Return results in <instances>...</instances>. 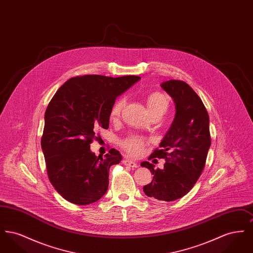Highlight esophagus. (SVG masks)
I'll return each mask as SVG.
<instances>
[{
  "instance_id": "esophagus-1",
  "label": "esophagus",
  "mask_w": 253,
  "mask_h": 253,
  "mask_svg": "<svg viewBox=\"0 0 253 253\" xmlns=\"http://www.w3.org/2000/svg\"><path fill=\"white\" fill-rule=\"evenodd\" d=\"M123 164L128 166V167H131V168H136L137 167V163L132 161V160H130V159H124Z\"/></svg>"
}]
</instances>
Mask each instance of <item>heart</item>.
<instances>
[{
  "instance_id": "b5f03b06",
  "label": "heart",
  "mask_w": 253,
  "mask_h": 253,
  "mask_svg": "<svg viewBox=\"0 0 253 253\" xmlns=\"http://www.w3.org/2000/svg\"><path fill=\"white\" fill-rule=\"evenodd\" d=\"M125 104V98L121 97L119 98L115 104L113 105L111 110V118L115 119L118 118L121 114V109ZM168 98L162 93H153L147 98V108L149 112L161 110L166 111L168 108ZM143 139L138 136H132L124 141L123 147L132 155H138L141 151V148L143 146Z\"/></svg>"
}]
</instances>
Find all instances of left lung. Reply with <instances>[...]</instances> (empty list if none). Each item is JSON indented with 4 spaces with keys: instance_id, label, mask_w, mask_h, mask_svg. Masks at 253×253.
Wrapping results in <instances>:
<instances>
[{
    "instance_id": "8db88e82",
    "label": "left lung",
    "mask_w": 253,
    "mask_h": 253,
    "mask_svg": "<svg viewBox=\"0 0 253 253\" xmlns=\"http://www.w3.org/2000/svg\"><path fill=\"white\" fill-rule=\"evenodd\" d=\"M161 88L174 102L175 116L159 150L152 157L164 158L163 169H155L148 161L141 166L153 172V180L143 187L145 194L161 201H174L189 193L205 167L211 147L210 119L201 98L190 85L170 80Z\"/></svg>"
}]
</instances>
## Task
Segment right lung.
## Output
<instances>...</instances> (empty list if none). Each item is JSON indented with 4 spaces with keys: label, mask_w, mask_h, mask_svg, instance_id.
<instances>
[{
    "label": "right lung",
    "mask_w": 253,
    "mask_h": 253,
    "mask_svg": "<svg viewBox=\"0 0 253 253\" xmlns=\"http://www.w3.org/2000/svg\"><path fill=\"white\" fill-rule=\"evenodd\" d=\"M141 78L85 75L61 85L44 115L42 149L49 180L73 204L88 205L107 192L109 169L122 156L112 149L105 157L90 150L97 127L108 129L115 100Z\"/></svg>",
    "instance_id": "right-lung-1"
}]
</instances>
